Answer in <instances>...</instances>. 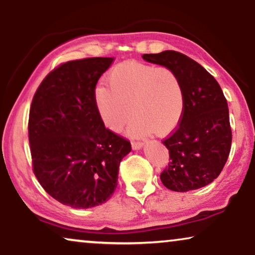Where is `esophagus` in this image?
Here are the masks:
<instances>
[{
    "label": "esophagus",
    "mask_w": 255,
    "mask_h": 255,
    "mask_svg": "<svg viewBox=\"0 0 255 255\" xmlns=\"http://www.w3.org/2000/svg\"><path fill=\"white\" fill-rule=\"evenodd\" d=\"M142 147H144V144H142V142H132V148L135 149V151L141 149Z\"/></svg>",
    "instance_id": "1"
}]
</instances>
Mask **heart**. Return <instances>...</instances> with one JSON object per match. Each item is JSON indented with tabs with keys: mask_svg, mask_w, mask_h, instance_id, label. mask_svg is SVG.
Listing matches in <instances>:
<instances>
[{
	"mask_svg": "<svg viewBox=\"0 0 255 255\" xmlns=\"http://www.w3.org/2000/svg\"><path fill=\"white\" fill-rule=\"evenodd\" d=\"M108 86L95 92V106L104 127L122 130L132 114L128 133L140 137L154 131L166 135L182 120L184 94L179 76L167 67L139 61L117 65L107 76Z\"/></svg>",
	"mask_w": 255,
	"mask_h": 255,
	"instance_id": "heart-1",
	"label": "heart"
}]
</instances>
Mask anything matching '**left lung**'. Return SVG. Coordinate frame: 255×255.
I'll return each mask as SVG.
<instances>
[{"mask_svg":"<svg viewBox=\"0 0 255 255\" xmlns=\"http://www.w3.org/2000/svg\"><path fill=\"white\" fill-rule=\"evenodd\" d=\"M142 59L175 72L184 94L182 120L162 141L170 162L160 175L161 182L180 193L208 186L221 174L231 149L229 108L221 86L207 69L180 52L144 54Z\"/></svg>","mask_w":255,"mask_h":255,"instance_id":"8db88e82","label":"left lung"}]
</instances>
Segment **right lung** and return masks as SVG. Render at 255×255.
<instances>
[{
    "label": "right lung",
    "instance_id": "obj_1",
    "mask_svg": "<svg viewBox=\"0 0 255 255\" xmlns=\"http://www.w3.org/2000/svg\"><path fill=\"white\" fill-rule=\"evenodd\" d=\"M114 58H87L52 71L34 94L29 116L33 172L41 187L74 209L97 207L117 188L127 139L104 127L95 87Z\"/></svg>",
    "mask_w": 255,
    "mask_h": 255
}]
</instances>
